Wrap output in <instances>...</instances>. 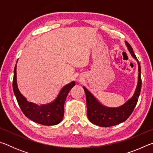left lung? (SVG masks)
<instances>
[{"mask_svg": "<svg viewBox=\"0 0 153 153\" xmlns=\"http://www.w3.org/2000/svg\"><path fill=\"white\" fill-rule=\"evenodd\" d=\"M126 45L129 53H131V55L136 59L138 65V81L136 91L133 97L129 99L125 104L119 107L112 108L102 105L92 95L91 92L88 91L84 86H83L86 97L88 117L90 122L94 125L107 128L123 122L130 116L138 102L142 87L140 65L130 45L126 41Z\"/></svg>", "mask_w": 153, "mask_h": 153, "instance_id": "left-lung-1", "label": "left lung"}]
</instances>
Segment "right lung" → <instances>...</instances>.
I'll list each match as a JSON object with an SVG mask.
<instances>
[{
  "label": "right lung",
  "instance_id": "right-lung-1",
  "mask_svg": "<svg viewBox=\"0 0 153 153\" xmlns=\"http://www.w3.org/2000/svg\"><path fill=\"white\" fill-rule=\"evenodd\" d=\"M16 67L17 65H15L13 88L22 112L30 120L42 125L55 126L59 124L64 116V104L67 96L72 88L76 85V82L73 81L62 88L57 97L53 102L39 106L28 102L26 98L21 94L17 88Z\"/></svg>",
  "mask_w": 153,
  "mask_h": 153
}]
</instances>
